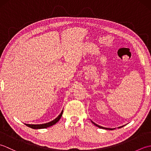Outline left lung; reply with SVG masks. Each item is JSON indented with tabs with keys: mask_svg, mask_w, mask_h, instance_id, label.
Wrapping results in <instances>:
<instances>
[{
	"mask_svg": "<svg viewBox=\"0 0 151 151\" xmlns=\"http://www.w3.org/2000/svg\"><path fill=\"white\" fill-rule=\"evenodd\" d=\"M93 123L95 126H97V127H99V128H101V129H110V130H112L111 129H107V128H104V127H101V126H99V125H98V124H95V123H93V122H92Z\"/></svg>",
	"mask_w": 151,
	"mask_h": 151,
	"instance_id": "obj_1",
	"label": "left lung"
}]
</instances>
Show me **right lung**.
<instances>
[{"instance_id": "1", "label": "right lung", "mask_w": 151, "mask_h": 151, "mask_svg": "<svg viewBox=\"0 0 151 151\" xmlns=\"http://www.w3.org/2000/svg\"><path fill=\"white\" fill-rule=\"evenodd\" d=\"M63 114V110L61 112V114L58 116L55 119L49 122V123H47L45 124H25L27 127L31 128V129H46L47 127H49L50 126H52L54 124H56L58 121L61 117H62Z\"/></svg>"}]
</instances>
